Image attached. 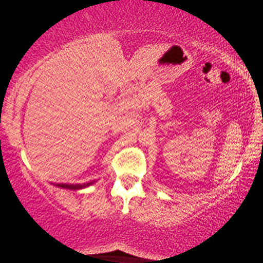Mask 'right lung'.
<instances>
[{
  "label": "right lung",
  "mask_w": 263,
  "mask_h": 263,
  "mask_svg": "<svg viewBox=\"0 0 263 263\" xmlns=\"http://www.w3.org/2000/svg\"><path fill=\"white\" fill-rule=\"evenodd\" d=\"M97 181H92L88 183H82V184H64V183H57L56 186L59 188H64V189H69V190H80L84 188H87V186L95 184Z\"/></svg>",
  "instance_id": "add662e5"
}]
</instances>
